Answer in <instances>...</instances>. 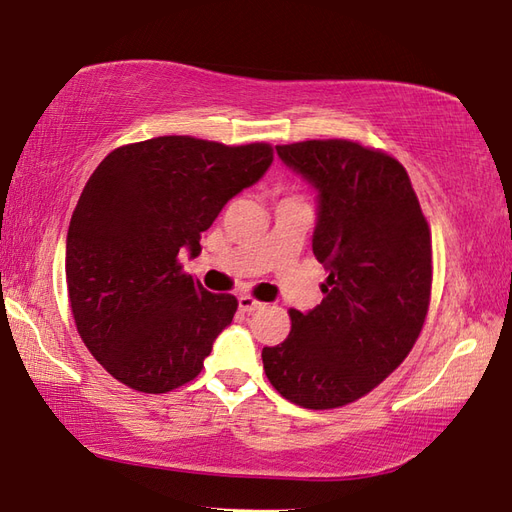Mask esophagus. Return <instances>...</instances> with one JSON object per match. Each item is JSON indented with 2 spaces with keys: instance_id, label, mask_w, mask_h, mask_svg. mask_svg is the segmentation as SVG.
Returning a JSON list of instances; mask_svg holds the SVG:
<instances>
[{
  "instance_id": "obj_1",
  "label": "esophagus",
  "mask_w": 512,
  "mask_h": 512,
  "mask_svg": "<svg viewBox=\"0 0 512 512\" xmlns=\"http://www.w3.org/2000/svg\"><path fill=\"white\" fill-rule=\"evenodd\" d=\"M238 307H240V312H254V310H260V307H263V303L260 301H256L254 296H240L238 298Z\"/></svg>"
}]
</instances>
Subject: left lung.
<instances>
[{"instance_id": "left-lung-1", "label": "left lung", "mask_w": 512, "mask_h": 512, "mask_svg": "<svg viewBox=\"0 0 512 512\" xmlns=\"http://www.w3.org/2000/svg\"><path fill=\"white\" fill-rule=\"evenodd\" d=\"M318 189L312 249L330 274L312 312L263 347L274 390L307 410L359 401L399 368L426 323L432 238L406 167L381 149L330 138L278 144Z\"/></svg>"}]
</instances>
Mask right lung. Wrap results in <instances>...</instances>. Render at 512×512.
<instances>
[{
    "label": "right lung",
    "instance_id": "right-lung-1",
    "mask_svg": "<svg viewBox=\"0 0 512 512\" xmlns=\"http://www.w3.org/2000/svg\"><path fill=\"white\" fill-rule=\"evenodd\" d=\"M274 160L267 142L194 136L122 144L82 189L66 236L77 334L113 379L162 394L194 381L238 301L211 294L180 263L238 191Z\"/></svg>",
    "mask_w": 512,
    "mask_h": 512
}]
</instances>
